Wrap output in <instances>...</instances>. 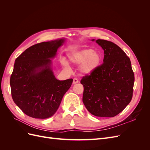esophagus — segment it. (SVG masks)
Wrapping results in <instances>:
<instances>
[{
  "mask_svg": "<svg viewBox=\"0 0 150 150\" xmlns=\"http://www.w3.org/2000/svg\"><path fill=\"white\" fill-rule=\"evenodd\" d=\"M78 82H79V81L77 78H74L73 79V84H76V83H78Z\"/></svg>",
  "mask_w": 150,
  "mask_h": 150,
  "instance_id": "34e87169",
  "label": "esophagus"
}]
</instances>
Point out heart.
<instances>
[{
    "instance_id": "1",
    "label": "heart",
    "mask_w": 150,
    "mask_h": 150,
    "mask_svg": "<svg viewBox=\"0 0 150 150\" xmlns=\"http://www.w3.org/2000/svg\"><path fill=\"white\" fill-rule=\"evenodd\" d=\"M69 61L75 65H81L80 71L83 74H89L93 72L99 66L101 56L99 52L94 51L92 49H83L71 54L68 56ZM62 64L65 68L69 67L67 63L62 61Z\"/></svg>"
}]
</instances>
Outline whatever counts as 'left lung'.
<instances>
[{
	"label": "left lung",
	"mask_w": 150,
	"mask_h": 150,
	"mask_svg": "<svg viewBox=\"0 0 150 150\" xmlns=\"http://www.w3.org/2000/svg\"><path fill=\"white\" fill-rule=\"evenodd\" d=\"M96 42L104 50L103 63L81 80L83 101L94 116L114 117L131 101L134 72L129 58L118 46L103 39Z\"/></svg>",
	"instance_id": "left-lung-1"
}]
</instances>
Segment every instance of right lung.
<instances>
[{"label": "right lung", "mask_w": 150, "mask_h": 150, "mask_svg": "<svg viewBox=\"0 0 150 150\" xmlns=\"http://www.w3.org/2000/svg\"><path fill=\"white\" fill-rule=\"evenodd\" d=\"M64 39L36 44L15 61L10 79L13 101L26 115L46 119L59 106L72 79L59 81L51 69V60Z\"/></svg>", "instance_id": "obj_1"}]
</instances>
